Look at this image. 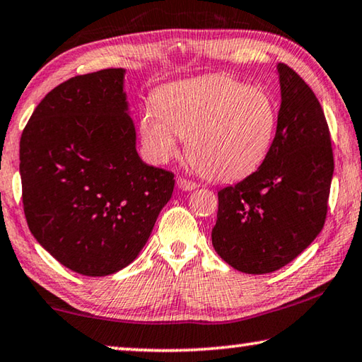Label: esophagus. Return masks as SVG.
Wrapping results in <instances>:
<instances>
[{"mask_svg": "<svg viewBox=\"0 0 362 362\" xmlns=\"http://www.w3.org/2000/svg\"><path fill=\"white\" fill-rule=\"evenodd\" d=\"M177 187H179L183 192H192L198 185L192 180H187V179H183V177H179V179H177Z\"/></svg>", "mask_w": 362, "mask_h": 362, "instance_id": "34e87169", "label": "esophagus"}]
</instances>
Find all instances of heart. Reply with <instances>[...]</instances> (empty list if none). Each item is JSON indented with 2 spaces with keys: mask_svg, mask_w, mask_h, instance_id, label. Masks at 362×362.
Returning a JSON list of instances; mask_svg holds the SVG:
<instances>
[{
  "mask_svg": "<svg viewBox=\"0 0 362 362\" xmlns=\"http://www.w3.org/2000/svg\"><path fill=\"white\" fill-rule=\"evenodd\" d=\"M277 109L266 90L228 76H206L165 85L156 106L143 109L140 139L153 163L179 156L188 139L190 156L216 180L255 172L271 151Z\"/></svg>",
  "mask_w": 362,
  "mask_h": 362,
  "instance_id": "obj_1",
  "label": "heart"
}]
</instances>
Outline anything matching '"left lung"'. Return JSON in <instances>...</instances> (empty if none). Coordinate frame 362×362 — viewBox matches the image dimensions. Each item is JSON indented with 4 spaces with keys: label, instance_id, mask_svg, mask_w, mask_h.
<instances>
[{
    "label": "left lung",
    "instance_id": "left-lung-1",
    "mask_svg": "<svg viewBox=\"0 0 362 362\" xmlns=\"http://www.w3.org/2000/svg\"><path fill=\"white\" fill-rule=\"evenodd\" d=\"M277 130L256 172L217 193L212 246L245 274H269L301 255L322 230L334 153L314 91L286 64L277 66Z\"/></svg>",
    "mask_w": 362,
    "mask_h": 362
}]
</instances>
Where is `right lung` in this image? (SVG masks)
<instances>
[{
    "mask_svg": "<svg viewBox=\"0 0 362 362\" xmlns=\"http://www.w3.org/2000/svg\"><path fill=\"white\" fill-rule=\"evenodd\" d=\"M124 76L103 69L57 85L21 136L28 228L56 261L88 277L127 267L174 192V174L136 153Z\"/></svg>",
    "mask_w": 362,
    "mask_h": 362,
    "instance_id": "right-lung-1",
    "label": "right lung"
}]
</instances>
